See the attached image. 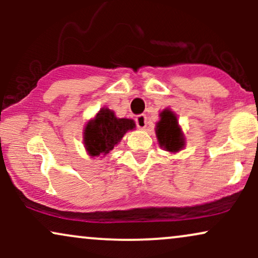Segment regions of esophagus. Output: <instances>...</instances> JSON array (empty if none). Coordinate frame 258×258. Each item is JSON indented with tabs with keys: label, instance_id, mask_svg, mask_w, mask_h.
<instances>
[{
	"label": "esophagus",
	"instance_id": "obj_1",
	"mask_svg": "<svg viewBox=\"0 0 258 258\" xmlns=\"http://www.w3.org/2000/svg\"><path fill=\"white\" fill-rule=\"evenodd\" d=\"M136 123H137V127L139 130H144L147 127V116L144 114L138 115L136 117Z\"/></svg>",
	"mask_w": 258,
	"mask_h": 258
}]
</instances>
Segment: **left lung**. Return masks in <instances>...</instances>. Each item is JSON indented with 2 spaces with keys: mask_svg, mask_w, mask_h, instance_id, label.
Here are the masks:
<instances>
[{
  "mask_svg": "<svg viewBox=\"0 0 258 258\" xmlns=\"http://www.w3.org/2000/svg\"><path fill=\"white\" fill-rule=\"evenodd\" d=\"M160 120L156 122L155 133L158 143L164 150L178 153L185 147V137L180 128L177 115L171 109H164L159 114Z\"/></svg>",
  "mask_w": 258,
  "mask_h": 258,
  "instance_id": "left-lung-1",
  "label": "left lung"
}]
</instances>
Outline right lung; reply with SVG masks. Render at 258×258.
Returning a JSON list of instances; mask_svg holds the SVG:
<instances>
[{
  "mask_svg": "<svg viewBox=\"0 0 258 258\" xmlns=\"http://www.w3.org/2000/svg\"><path fill=\"white\" fill-rule=\"evenodd\" d=\"M136 123L131 119H119L115 112L102 108L96 116L86 123L84 130L85 149L91 158H104L120 143L126 132L135 130Z\"/></svg>",
  "mask_w": 258,
  "mask_h": 258,
  "instance_id": "1",
  "label": "right lung"
}]
</instances>
